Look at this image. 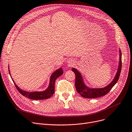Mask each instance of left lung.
<instances>
[{"label": "left lung", "instance_id": "8db88e82", "mask_svg": "<svg viewBox=\"0 0 132 132\" xmlns=\"http://www.w3.org/2000/svg\"><path fill=\"white\" fill-rule=\"evenodd\" d=\"M120 61L119 63V66L118 68L117 72L114 78L109 85L107 87L103 88H93L90 89L87 86H85L83 82V80L81 76L78 71L75 69L72 68V71L75 73L76 80H75V86L77 92L84 98H95L100 97H102L107 94L109 91L111 89L114 85L116 84L119 79L121 69V53L120 51Z\"/></svg>", "mask_w": 132, "mask_h": 132}]
</instances>
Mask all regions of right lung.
<instances>
[{
  "label": "right lung",
  "mask_w": 132,
  "mask_h": 132,
  "mask_svg": "<svg viewBox=\"0 0 132 132\" xmlns=\"http://www.w3.org/2000/svg\"><path fill=\"white\" fill-rule=\"evenodd\" d=\"M63 70L62 68H60L56 71L52 75L51 77L50 78V85L48 87V88L43 92H32L29 93L26 92V91H24L23 90H22L18 87V86L16 85L15 82L13 81L14 84L16 87L17 89L19 92L20 94H21L23 96H25V97L29 98L33 100H42V99H48L51 97L54 93V85H55V81L56 79L57 78H58L59 76H61L63 74Z\"/></svg>",
  "instance_id": "add662e5"
}]
</instances>
